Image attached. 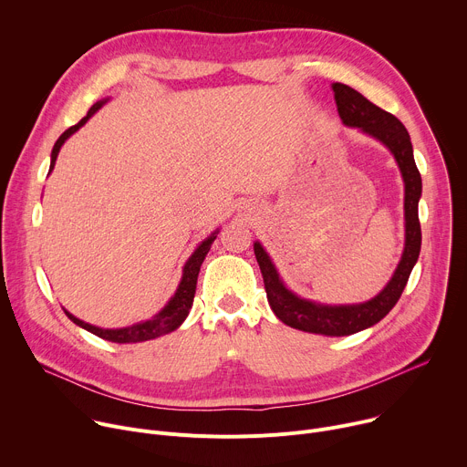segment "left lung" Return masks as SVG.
I'll use <instances>...</instances> for the list:
<instances>
[{
	"instance_id": "8db88e82",
	"label": "left lung",
	"mask_w": 467,
	"mask_h": 467,
	"mask_svg": "<svg viewBox=\"0 0 467 467\" xmlns=\"http://www.w3.org/2000/svg\"><path fill=\"white\" fill-rule=\"evenodd\" d=\"M338 114L349 127H358L366 135L382 142L397 161L405 181V251L397 268L380 294L358 305H321L297 297L281 281L275 265L260 242H254V256L264 277L265 296L275 316L299 330L325 337H349L379 323L401 297L421 249V225L418 203L421 197V175L414 161L409 130L393 114L373 105L355 88L332 83Z\"/></svg>"
}]
</instances>
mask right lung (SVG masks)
I'll return each instance as SVG.
<instances>
[{
    "label": "right lung",
    "mask_w": 467,
    "mask_h": 467,
    "mask_svg": "<svg viewBox=\"0 0 467 467\" xmlns=\"http://www.w3.org/2000/svg\"><path fill=\"white\" fill-rule=\"evenodd\" d=\"M105 101H98L90 107L88 114L76 125H72L70 129H66L62 135L58 137V140L55 142L53 146V151H51V164H49V171L53 170L55 166V161H57V155L62 148V144L66 142V139H70L74 132L83 127L88 118H92V114L96 110H99L103 107ZM216 233H213L207 240H203L202 244L197 245V249L193 251V254L186 260L184 268H182V279L179 283V288L177 292L173 294V297L168 301V305L157 314L153 316L151 319H146V321H140V323H135L130 327H123V328H99L96 325H90V323H85L81 321L79 317H76L74 314H70L68 310H64L66 316H68L76 325L87 328L88 332H92V335L103 338V340H109V342H114V344H137V342H146V340H153V338H159L162 335H168V332L175 330L188 316L190 308H192V303H193V294H195V285H197V275H199V268H202V264L213 245V242L216 240Z\"/></svg>",
    "instance_id": "add662e5"
}]
</instances>
